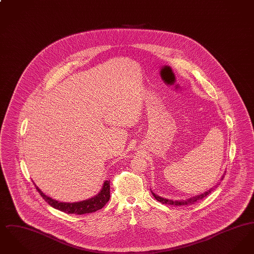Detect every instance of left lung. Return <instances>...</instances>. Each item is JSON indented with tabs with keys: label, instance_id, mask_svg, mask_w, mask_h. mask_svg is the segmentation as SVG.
Segmentation results:
<instances>
[{
	"label": "left lung",
	"instance_id": "1",
	"mask_svg": "<svg viewBox=\"0 0 254 254\" xmlns=\"http://www.w3.org/2000/svg\"><path fill=\"white\" fill-rule=\"evenodd\" d=\"M223 178H224V175L222 176V178H221L220 182H218L217 184H216V185H215L213 188H211L210 190H206V191H205L204 193L196 195V196L190 197V198H189V199H186V200H175V201H173V200H170V199H167V198L161 197V196H159V195H157V194L154 193L153 191H151V193L153 194L154 198H155L157 201H159V202H161L162 204H168V205H192V204H194V203H196L197 201H199V200H202L203 198H205V196H207L208 194L210 193V192H211V191L214 190V188H216V187H218V186L220 185V183H221V181L223 180Z\"/></svg>",
	"mask_w": 254,
	"mask_h": 254
}]
</instances>
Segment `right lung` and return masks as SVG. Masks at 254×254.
Returning <instances> with one entry per match:
<instances>
[{
  "mask_svg": "<svg viewBox=\"0 0 254 254\" xmlns=\"http://www.w3.org/2000/svg\"><path fill=\"white\" fill-rule=\"evenodd\" d=\"M37 190L41 194V196L44 198L46 202H48L52 207L61 210L63 212H65L67 214H85V213H92L97 210L101 209L104 205L109 202L110 197V185L109 181H105L103 184V187L99 193H97L92 198L86 199L80 202H74V203H65V202H59L57 200H54L49 197L48 195L44 193L36 185Z\"/></svg>",
  "mask_w": 254,
  "mask_h": 254,
  "instance_id": "1",
  "label": "right lung"
}]
</instances>
